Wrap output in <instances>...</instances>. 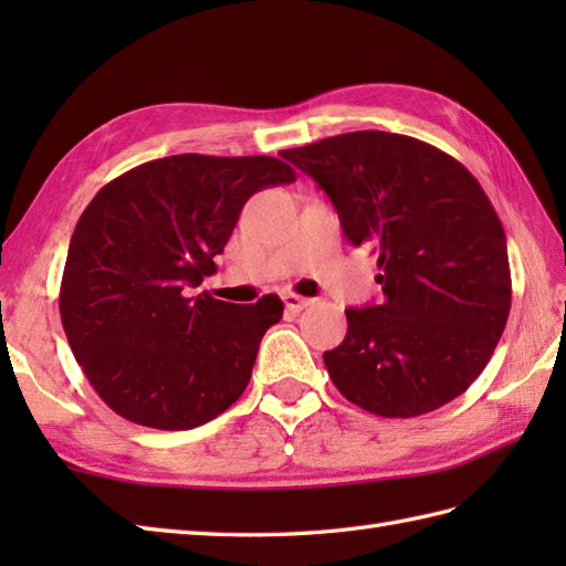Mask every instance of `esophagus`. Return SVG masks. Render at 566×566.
<instances>
[{
  "mask_svg": "<svg viewBox=\"0 0 566 566\" xmlns=\"http://www.w3.org/2000/svg\"><path fill=\"white\" fill-rule=\"evenodd\" d=\"M282 302H284L286 308L294 311V314H298V311L306 308V306L311 304V298L298 296V294H294V292H286V294H282Z\"/></svg>",
  "mask_w": 566,
  "mask_h": 566,
  "instance_id": "34e87169",
  "label": "esophagus"
}]
</instances>
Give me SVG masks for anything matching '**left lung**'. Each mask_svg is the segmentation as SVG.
I'll use <instances>...</instances> for the list:
<instances>
[{
  "label": "left lung",
  "mask_w": 566,
  "mask_h": 566,
  "mask_svg": "<svg viewBox=\"0 0 566 566\" xmlns=\"http://www.w3.org/2000/svg\"><path fill=\"white\" fill-rule=\"evenodd\" d=\"M282 158L316 179L353 245H375L377 306L347 308L323 363L347 401L384 418L436 411L469 389L511 311L506 233L452 155L387 130L323 138Z\"/></svg>",
  "instance_id": "8db88e82"
}]
</instances>
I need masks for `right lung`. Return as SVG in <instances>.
Here are the masks:
<instances>
[{
  "instance_id": "right-lung-1",
  "label": "right lung",
  "mask_w": 566,
  "mask_h": 566,
  "mask_svg": "<svg viewBox=\"0 0 566 566\" xmlns=\"http://www.w3.org/2000/svg\"><path fill=\"white\" fill-rule=\"evenodd\" d=\"M296 172L268 155H170L104 185L70 238L60 318L114 413L158 430L209 423L245 391L280 296H189L216 272L245 201Z\"/></svg>"
}]
</instances>
